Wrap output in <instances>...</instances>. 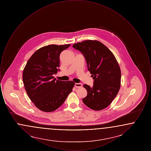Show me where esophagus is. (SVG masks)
<instances>
[{
    "mask_svg": "<svg viewBox=\"0 0 151 151\" xmlns=\"http://www.w3.org/2000/svg\"><path fill=\"white\" fill-rule=\"evenodd\" d=\"M75 86L76 88H79L82 87V84H81V83H75Z\"/></svg>",
    "mask_w": 151,
    "mask_h": 151,
    "instance_id": "34e87169",
    "label": "esophagus"
}]
</instances>
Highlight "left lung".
I'll use <instances>...</instances> for the list:
<instances>
[{
    "mask_svg": "<svg viewBox=\"0 0 151 151\" xmlns=\"http://www.w3.org/2000/svg\"><path fill=\"white\" fill-rule=\"evenodd\" d=\"M86 58L88 71L92 75L93 86L84 84L87 96L83 102L88 108L101 110L114 100L121 86V72L113 52L97 40H86L73 45Z\"/></svg>",
    "mask_w": 151,
    "mask_h": 151,
    "instance_id": "8db88e82",
    "label": "left lung"
}]
</instances>
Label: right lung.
<instances>
[{
    "label": "right lung",
    "instance_id": "right-lung-1",
    "mask_svg": "<svg viewBox=\"0 0 151 151\" xmlns=\"http://www.w3.org/2000/svg\"><path fill=\"white\" fill-rule=\"evenodd\" d=\"M50 45L42 47L29 58L25 65L22 80L27 94L40 110L51 112L59 108L72 92L75 83L56 80L60 54L70 46Z\"/></svg>",
    "mask_w": 151,
    "mask_h": 151
}]
</instances>
